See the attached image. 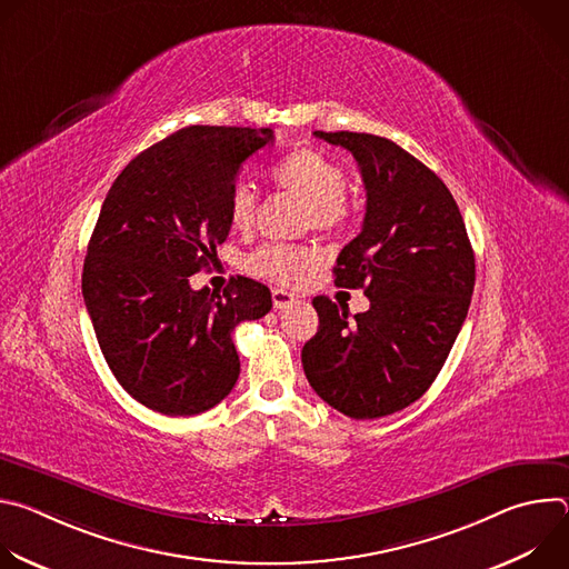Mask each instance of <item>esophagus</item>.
Segmentation results:
<instances>
[{"label": "esophagus", "instance_id": "esophagus-1", "mask_svg": "<svg viewBox=\"0 0 569 569\" xmlns=\"http://www.w3.org/2000/svg\"><path fill=\"white\" fill-rule=\"evenodd\" d=\"M297 301V297L290 292V290H283V288H274L272 290V303L277 310H286V308H292Z\"/></svg>", "mask_w": 569, "mask_h": 569}]
</instances>
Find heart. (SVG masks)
<instances>
[{
	"mask_svg": "<svg viewBox=\"0 0 569 569\" xmlns=\"http://www.w3.org/2000/svg\"><path fill=\"white\" fill-rule=\"evenodd\" d=\"M270 178L279 189L306 200V222L319 231L342 229L353 213V204L345 191V169L317 148L301 146L290 150L272 167ZM257 207L259 198L252 187L236 184L227 204L231 229L248 233L254 227ZM317 263L319 252L312 246H263L248 259L250 272L283 286L299 283Z\"/></svg>",
	"mask_w": 569,
	"mask_h": 569,
	"instance_id": "b5f03b06",
	"label": "heart"
}]
</instances>
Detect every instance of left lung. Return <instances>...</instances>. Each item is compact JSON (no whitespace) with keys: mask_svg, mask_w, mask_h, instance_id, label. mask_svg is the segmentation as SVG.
I'll return each instance as SVG.
<instances>
[{"mask_svg":"<svg viewBox=\"0 0 569 569\" xmlns=\"http://www.w3.org/2000/svg\"><path fill=\"white\" fill-rule=\"evenodd\" d=\"M315 137L347 148L360 167L367 213L333 274L340 288H365L371 306L351 319L347 306L315 297L319 329L301 362L331 408L380 419L439 376L468 315L475 254L452 193L415 154L367 132Z\"/></svg>","mask_w":569,"mask_h":569,"instance_id":"1","label":"left lung"}]
</instances>
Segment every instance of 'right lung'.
<instances>
[{
  "mask_svg": "<svg viewBox=\"0 0 569 569\" xmlns=\"http://www.w3.org/2000/svg\"><path fill=\"white\" fill-rule=\"evenodd\" d=\"M272 137L270 128H182L139 152L106 196L83 299L114 378L152 412L193 417L218 405L240 373L231 331L272 308L268 286L248 277L222 295L189 283L229 233L242 161Z\"/></svg>",
  "mask_w": 569,
  "mask_h": 569,
  "instance_id": "add662e5",
  "label": "right lung"
}]
</instances>
